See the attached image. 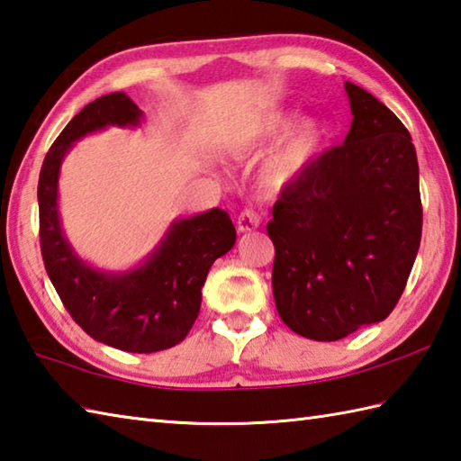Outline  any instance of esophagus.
Returning <instances> with one entry per match:
<instances>
[{"label":"esophagus","mask_w":461,"mask_h":461,"mask_svg":"<svg viewBox=\"0 0 461 461\" xmlns=\"http://www.w3.org/2000/svg\"><path fill=\"white\" fill-rule=\"evenodd\" d=\"M238 231L246 233V231H254L259 228V218L258 213L254 210H243L240 215H238Z\"/></svg>","instance_id":"esophagus-1"}]
</instances>
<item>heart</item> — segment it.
<instances>
[{
  "label": "heart",
  "mask_w": 461,
  "mask_h": 461,
  "mask_svg": "<svg viewBox=\"0 0 461 461\" xmlns=\"http://www.w3.org/2000/svg\"><path fill=\"white\" fill-rule=\"evenodd\" d=\"M292 112H269L256 117L228 140L231 158H249L279 141L259 169V182L269 192H284L308 174L328 143V128L315 117L294 123Z\"/></svg>",
  "instance_id": "heart-1"
}]
</instances>
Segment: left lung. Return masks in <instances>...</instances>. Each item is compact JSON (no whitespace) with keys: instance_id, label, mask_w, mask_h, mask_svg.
<instances>
[{"instance_id":"left-lung-1","label":"left lung","mask_w":461,"mask_h":461,"mask_svg":"<svg viewBox=\"0 0 461 461\" xmlns=\"http://www.w3.org/2000/svg\"><path fill=\"white\" fill-rule=\"evenodd\" d=\"M354 120L284 189L267 223L274 300L292 331L336 341L384 321L403 294L421 240L420 169L405 125L346 81Z\"/></svg>"}]
</instances>
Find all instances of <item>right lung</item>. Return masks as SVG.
Masks as SVG:
<instances>
[{
  "label": "right lung",
  "mask_w": 461,
  "mask_h": 461,
  "mask_svg": "<svg viewBox=\"0 0 461 461\" xmlns=\"http://www.w3.org/2000/svg\"><path fill=\"white\" fill-rule=\"evenodd\" d=\"M143 112L123 92L87 104L53 141L38 184L41 256L53 287L77 326L95 341L153 354L182 341L200 313L202 287L218 258L236 243L228 212L213 207L169 223L138 266L110 272L87 264L59 218V171L74 143L107 128H140Z\"/></svg>",
  "instance_id": "right-lung-1"
}]
</instances>
